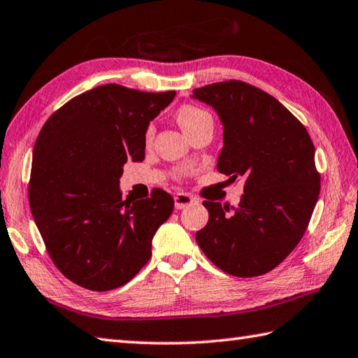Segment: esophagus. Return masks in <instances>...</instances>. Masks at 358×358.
<instances>
[{"label": "esophagus", "instance_id": "34e87169", "mask_svg": "<svg viewBox=\"0 0 358 358\" xmlns=\"http://www.w3.org/2000/svg\"><path fill=\"white\" fill-rule=\"evenodd\" d=\"M173 201H175V208L177 209H183L189 205H192L195 201V199L192 197L191 194H186V192H178L173 195Z\"/></svg>", "mask_w": 358, "mask_h": 358}]
</instances>
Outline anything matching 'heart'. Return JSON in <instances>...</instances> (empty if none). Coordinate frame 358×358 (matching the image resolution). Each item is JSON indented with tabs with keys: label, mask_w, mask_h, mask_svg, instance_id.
<instances>
[{
	"label": "heart",
	"mask_w": 358,
	"mask_h": 358,
	"mask_svg": "<svg viewBox=\"0 0 358 358\" xmlns=\"http://www.w3.org/2000/svg\"><path fill=\"white\" fill-rule=\"evenodd\" d=\"M175 117H177L178 125L181 127V130L186 133V135L187 133H191L194 129H197L201 124L213 122L211 115L200 107H195V105H183V107H180L177 111V116ZM153 135H155V130H153V127H147L145 135H144V139L147 144L152 143Z\"/></svg>",
	"instance_id": "1"
}]
</instances>
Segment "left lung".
Returning <instances> with one entry per match:
<instances>
[{"mask_svg": "<svg viewBox=\"0 0 358 358\" xmlns=\"http://www.w3.org/2000/svg\"><path fill=\"white\" fill-rule=\"evenodd\" d=\"M192 97L211 105L223 124L217 171L245 177L233 213L203 201L209 220L195 239L228 275H265L295 250L317 205L321 186L312 139L281 102L247 82L211 83Z\"/></svg>", "mask_w": 358, "mask_h": 358, "instance_id": "1", "label": "left lung"}]
</instances>
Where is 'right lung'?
<instances>
[{"instance_id": "right-lung-1", "label": "right lung", "mask_w": 358, "mask_h": 358, "mask_svg": "<svg viewBox=\"0 0 358 358\" xmlns=\"http://www.w3.org/2000/svg\"><path fill=\"white\" fill-rule=\"evenodd\" d=\"M173 97L107 83L73 97L41 127L29 205L54 265L74 284L113 290L149 262L173 199L153 189L149 199L124 200L119 178L124 164L144 159L145 130Z\"/></svg>"}]
</instances>
